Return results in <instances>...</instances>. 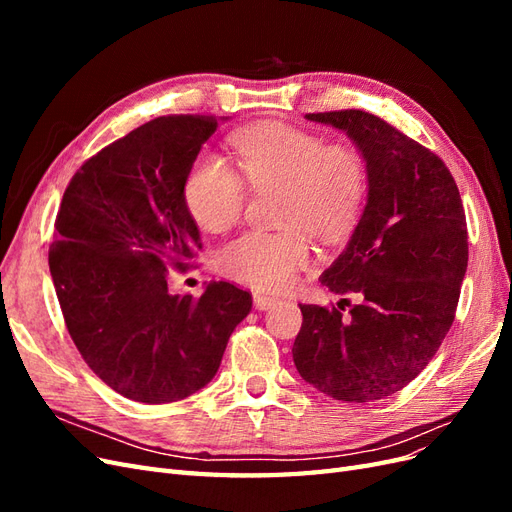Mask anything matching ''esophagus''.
Listing matches in <instances>:
<instances>
[{
	"label": "esophagus",
	"mask_w": 512,
	"mask_h": 512,
	"mask_svg": "<svg viewBox=\"0 0 512 512\" xmlns=\"http://www.w3.org/2000/svg\"><path fill=\"white\" fill-rule=\"evenodd\" d=\"M277 303L275 297H267V294H260V292H254V305L256 309H269Z\"/></svg>",
	"instance_id": "1"
}]
</instances>
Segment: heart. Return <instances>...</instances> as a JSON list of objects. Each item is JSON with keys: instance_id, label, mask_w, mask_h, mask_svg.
<instances>
[{"instance_id": "b5f03b06", "label": "heart", "mask_w": 512, "mask_h": 512, "mask_svg": "<svg viewBox=\"0 0 512 512\" xmlns=\"http://www.w3.org/2000/svg\"><path fill=\"white\" fill-rule=\"evenodd\" d=\"M239 170L254 190L282 188L280 222L288 228L250 230L226 243L218 265L224 275L258 290H284L309 260L304 230L327 245L346 241L365 211L369 173L363 153L350 143L265 123L232 136ZM192 220L209 232L235 226L245 207V185L218 153L205 151L183 181Z\"/></svg>"}]
</instances>
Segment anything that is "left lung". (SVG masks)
<instances>
[{"mask_svg":"<svg viewBox=\"0 0 512 512\" xmlns=\"http://www.w3.org/2000/svg\"><path fill=\"white\" fill-rule=\"evenodd\" d=\"M344 130L367 162V205L346 250L322 273L342 305H299L292 359L333 399H384L429 365L455 320L468 269V228L451 170L436 153L365 111L309 113ZM348 301V299H344Z\"/></svg>","mask_w":512,"mask_h":512,"instance_id":"8db88e82","label":"left lung"}]
</instances>
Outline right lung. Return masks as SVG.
Returning a JSON list of instances; mask_svg holds the SVG:
<instances>
[{
    "mask_svg": "<svg viewBox=\"0 0 512 512\" xmlns=\"http://www.w3.org/2000/svg\"><path fill=\"white\" fill-rule=\"evenodd\" d=\"M218 128L213 115L151 119L89 158L61 198L49 267L74 346L94 374L141 404L203 389L252 294L211 282L170 294L203 247L183 181Z\"/></svg>",
    "mask_w": 512,
    "mask_h": 512,
    "instance_id": "add662e5",
    "label": "right lung"
}]
</instances>
